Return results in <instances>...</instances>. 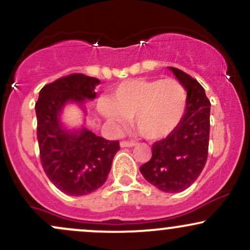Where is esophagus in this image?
I'll return each instance as SVG.
<instances>
[{
	"label": "esophagus",
	"mask_w": 250,
	"mask_h": 250,
	"mask_svg": "<svg viewBox=\"0 0 250 250\" xmlns=\"http://www.w3.org/2000/svg\"><path fill=\"white\" fill-rule=\"evenodd\" d=\"M120 145H121V147H133V146H135V143L131 141H121Z\"/></svg>",
	"instance_id": "esophagus-1"
}]
</instances>
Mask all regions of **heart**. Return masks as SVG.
I'll use <instances>...</instances> for the list:
<instances>
[{
    "mask_svg": "<svg viewBox=\"0 0 250 250\" xmlns=\"http://www.w3.org/2000/svg\"><path fill=\"white\" fill-rule=\"evenodd\" d=\"M102 102V114L119 127L135 120L141 136L151 141L166 139L176 130L187 110V90L177 80L136 79L122 82Z\"/></svg>",
    "mask_w": 250,
    "mask_h": 250,
    "instance_id": "obj_1",
    "label": "heart"
}]
</instances>
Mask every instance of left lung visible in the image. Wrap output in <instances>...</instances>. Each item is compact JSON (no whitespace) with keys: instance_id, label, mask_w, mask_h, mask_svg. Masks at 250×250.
<instances>
[{"instance_id":"obj_1","label":"left lung","mask_w":250,"mask_h":250,"mask_svg":"<svg viewBox=\"0 0 250 250\" xmlns=\"http://www.w3.org/2000/svg\"><path fill=\"white\" fill-rule=\"evenodd\" d=\"M187 90V110L174 133L153 145L151 159L140 167L149 183L166 193H179L196 181L208 157L210 101L196 80L169 67Z\"/></svg>"}]
</instances>
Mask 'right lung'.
Instances as JSON below:
<instances>
[{
	"label": "right lung",
	"instance_id": "add662e5",
	"mask_svg": "<svg viewBox=\"0 0 250 250\" xmlns=\"http://www.w3.org/2000/svg\"><path fill=\"white\" fill-rule=\"evenodd\" d=\"M100 80L70 74L45 84L35 103L37 141L43 170L56 188L71 196L95 191L107 180L119 141H108L82 128L68 131L60 122L67 102L83 103L96 96Z\"/></svg>",
	"mask_w": 250,
	"mask_h": 250
}]
</instances>
